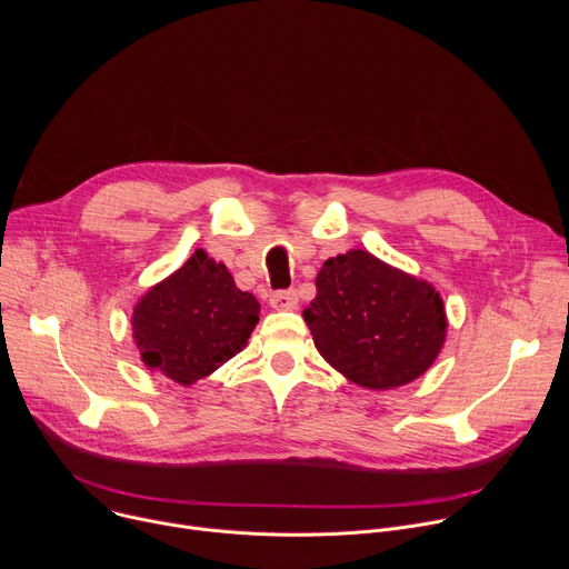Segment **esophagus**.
<instances>
[{"instance_id": "esophagus-1", "label": "esophagus", "mask_w": 569, "mask_h": 569, "mask_svg": "<svg viewBox=\"0 0 569 569\" xmlns=\"http://www.w3.org/2000/svg\"><path fill=\"white\" fill-rule=\"evenodd\" d=\"M299 303V297H297V290H279L274 295H270V306L274 310H295Z\"/></svg>"}]
</instances>
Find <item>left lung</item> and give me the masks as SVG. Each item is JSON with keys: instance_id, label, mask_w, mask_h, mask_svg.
Instances as JSON below:
<instances>
[{"instance_id": "obj_1", "label": "left lung", "mask_w": 569, "mask_h": 569, "mask_svg": "<svg viewBox=\"0 0 569 569\" xmlns=\"http://www.w3.org/2000/svg\"><path fill=\"white\" fill-rule=\"evenodd\" d=\"M303 310L317 351L351 382L391 389L419 378L446 340L439 292L373 254L351 250L317 274Z\"/></svg>"}]
</instances>
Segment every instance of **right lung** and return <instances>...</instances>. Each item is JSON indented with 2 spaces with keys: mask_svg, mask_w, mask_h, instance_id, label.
<instances>
[{
  "mask_svg": "<svg viewBox=\"0 0 569 569\" xmlns=\"http://www.w3.org/2000/svg\"><path fill=\"white\" fill-rule=\"evenodd\" d=\"M259 310L257 297L238 290L222 263L196 250L178 272L141 297L132 329L150 369L191 385L246 347Z\"/></svg>",
  "mask_w": 569,
  "mask_h": 569,
  "instance_id": "right-lung-1",
  "label": "right lung"
}]
</instances>
